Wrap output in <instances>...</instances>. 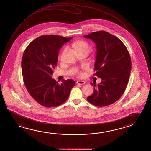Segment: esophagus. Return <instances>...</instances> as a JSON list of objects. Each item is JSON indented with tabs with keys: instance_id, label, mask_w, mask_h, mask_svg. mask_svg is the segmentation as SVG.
I'll return each instance as SVG.
<instances>
[{
	"instance_id": "obj_1",
	"label": "esophagus",
	"mask_w": 151,
	"mask_h": 151,
	"mask_svg": "<svg viewBox=\"0 0 151 151\" xmlns=\"http://www.w3.org/2000/svg\"><path fill=\"white\" fill-rule=\"evenodd\" d=\"M85 83V82L84 81H78L76 82V84H78V85H84Z\"/></svg>"
}]
</instances>
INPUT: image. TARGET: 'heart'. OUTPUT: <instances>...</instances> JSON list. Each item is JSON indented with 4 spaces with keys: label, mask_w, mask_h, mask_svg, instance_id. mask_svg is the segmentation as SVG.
<instances>
[{
    "label": "heart",
    "mask_w": 151,
    "mask_h": 151,
    "mask_svg": "<svg viewBox=\"0 0 151 151\" xmlns=\"http://www.w3.org/2000/svg\"><path fill=\"white\" fill-rule=\"evenodd\" d=\"M73 46L74 47L78 53H87L89 52L91 50V47L84 40H78L73 44ZM75 74L77 75L78 76H82L83 73L81 71H79L78 69H75L74 70Z\"/></svg>",
    "instance_id": "obj_1"
}]
</instances>
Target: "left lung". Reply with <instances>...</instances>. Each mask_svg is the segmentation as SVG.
I'll return each instance as SVG.
<instances>
[{"instance_id":"8db88e82","label":"left lung","mask_w":151,"mask_h":151,"mask_svg":"<svg viewBox=\"0 0 151 151\" xmlns=\"http://www.w3.org/2000/svg\"><path fill=\"white\" fill-rule=\"evenodd\" d=\"M96 45L94 70L101 79V83H91L94 86L93 94L87 101L96 106L113 104L119 99L126 89L131 68V57L123 42L117 37L101 30L84 36Z\"/></svg>"}]
</instances>
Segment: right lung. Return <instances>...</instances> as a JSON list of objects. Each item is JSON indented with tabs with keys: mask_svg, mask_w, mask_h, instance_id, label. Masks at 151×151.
Masks as SVG:
<instances>
[{
	"mask_svg": "<svg viewBox=\"0 0 151 151\" xmlns=\"http://www.w3.org/2000/svg\"><path fill=\"white\" fill-rule=\"evenodd\" d=\"M72 37L42 35L30 43L22 60L23 81L28 93L37 103L47 107H56L66 101L75 86L73 79L59 84L52 78L57 65L58 52Z\"/></svg>",
	"mask_w": 151,
	"mask_h": 151,
	"instance_id": "1",
	"label": "right lung"
}]
</instances>
